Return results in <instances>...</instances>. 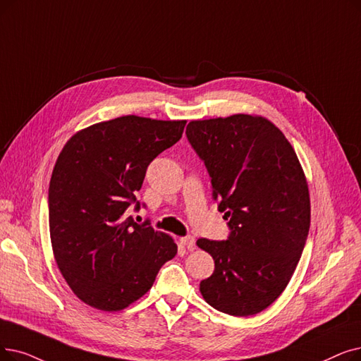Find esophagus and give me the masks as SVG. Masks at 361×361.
<instances>
[{"mask_svg":"<svg viewBox=\"0 0 361 361\" xmlns=\"http://www.w3.org/2000/svg\"><path fill=\"white\" fill-rule=\"evenodd\" d=\"M180 243L187 246V249H189V250L195 249V238L193 236H184V238H181Z\"/></svg>","mask_w":361,"mask_h":361,"instance_id":"1","label":"esophagus"}]
</instances>
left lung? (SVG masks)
I'll list each match as a JSON object with an SVG mask.
<instances>
[{"label": "left lung", "mask_w": 361, "mask_h": 361, "mask_svg": "<svg viewBox=\"0 0 361 361\" xmlns=\"http://www.w3.org/2000/svg\"><path fill=\"white\" fill-rule=\"evenodd\" d=\"M185 134L205 162L230 228L227 240L196 242L215 262L200 293L226 314H258L285 290L307 242L311 212L302 166L283 133L262 116L192 121Z\"/></svg>", "instance_id": "8db88e82"}]
</instances>
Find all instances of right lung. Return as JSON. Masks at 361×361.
<instances>
[{"label":"right lung","instance_id":"right-lung-1","mask_svg":"<svg viewBox=\"0 0 361 361\" xmlns=\"http://www.w3.org/2000/svg\"><path fill=\"white\" fill-rule=\"evenodd\" d=\"M185 121L135 115L94 123L69 138L49 189L57 267L87 305L119 311L142 298L177 254L174 239L127 215L149 164L183 135Z\"/></svg>","mask_w":361,"mask_h":361}]
</instances>
